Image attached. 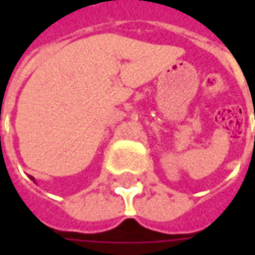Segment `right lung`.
Here are the masks:
<instances>
[{
  "mask_svg": "<svg viewBox=\"0 0 255 255\" xmlns=\"http://www.w3.org/2000/svg\"><path fill=\"white\" fill-rule=\"evenodd\" d=\"M31 177V179H32V180H34V177H32V176H30Z\"/></svg>",
  "mask_w": 255,
  "mask_h": 255,
  "instance_id": "add662e5",
  "label": "right lung"
}]
</instances>
